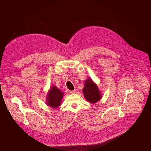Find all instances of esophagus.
I'll return each instance as SVG.
<instances>
[{
	"mask_svg": "<svg viewBox=\"0 0 151 151\" xmlns=\"http://www.w3.org/2000/svg\"><path fill=\"white\" fill-rule=\"evenodd\" d=\"M70 92L71 93H75L76 92V91H75V90H73V91H70Z\"/></svg>",
	"mask_w": 151,
	"mask_h": 151,
	"instance_id": "1",
	"label": "esophagus"
}]
</instances>
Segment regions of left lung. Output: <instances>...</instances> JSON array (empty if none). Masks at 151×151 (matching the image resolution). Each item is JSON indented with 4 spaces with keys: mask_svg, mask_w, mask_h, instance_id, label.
I'll list each match as a JSON object with an SVG mask.
<instances>
[{
    "mask_svg": "<svg viewBox=\"0 0 151 151\" xmlns=\"http://www.w3.org/2000/svg\"><path fill=\"white\" fill-rule=\"evenodd\" d=\"M83 92L86 99L92 104L97 102L101 97L97 86L89 78L86 81Z\"/></svg>",
    "mask_w": 151,
    "mask_h": 151,
    "instance_id": "1",
    "label": "left lung"
}]
</instances>
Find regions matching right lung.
I'll list each match as a JSON object with an SVG mask.
<instances>
[{
    "label": "right lung",
    "instance_id": "add662e5",
    "mask_svg": "<svg viewBox=\"0 0 151 151\" xmlns=\"http://www.w3.org/2000/svg\"><path fill=\"white\" fill-rule=\"evenodd\" d=\"M63 97V92L55 86L51 88L47 96V105L52 108H58L60 105Z\"/></svg>",
    "mask_w": 151,
    "mask_h": 151
}]
</instances>
